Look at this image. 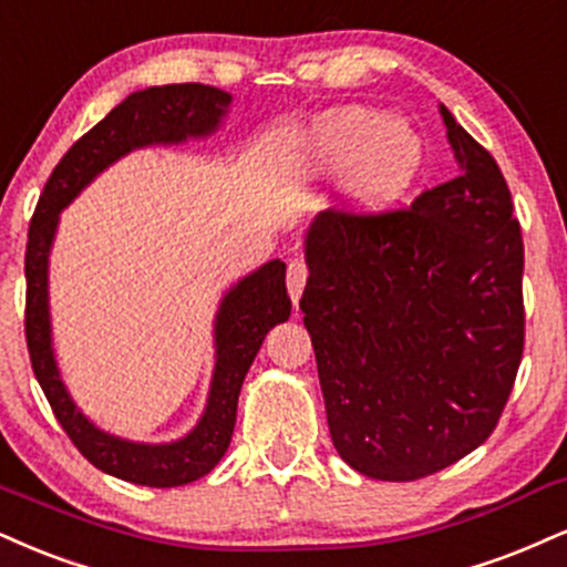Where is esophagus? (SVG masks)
Masks as SVG:
<instances>
[{
    "label": "esophagus",
    "instance_id": "esophagus-1",
    "mask_svg": "<svg viewBox=\"0 0 567 567\" xmlns=\"http://www.w3.org/2000/svg\"><path fill=\"white\" fill-rule=\"evenodd\" d=\"M306 277H309V266H306L303 258H292L288 264V292L292 303H298L301 292L306 288Z\"/></svg>",
    "mask_w": 567,
    "mask_h": 567
}]
</instances>
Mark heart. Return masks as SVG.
Here are the masks:
<instances>
[{
	"label": "heart",
	"mask_w": 567,
	"mask_h": 567,
	"mask_svg": "<svg viewBox=\"0 0 567 567\" xmlns=\"http://www.w3.org/2000/svg\"><path fill=\"white\" fill-rule=\"evenodd\" d=\"M317 168L343 166V193L361 210L391 208L414 187L425 166V142L401 118L370 107H338L319 115L303 140Z\"/></svg>",
	"instance_id": "heart-1"
}]
</instances>
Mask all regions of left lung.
Wrapping results in <instances>:
<instances>
[{
  "label": "left lung",
  "instance_id": "left-lung-1",
  "mask_svg": "<svg viewBox=\"0 0 567 567\" xmlns=\"http://www.w3.org/2000/svg\"><path fill=\"white\" fill-rule=\"evenodd\" d=\"M456 176L385 214L306 231L303 324L332 443L357 473L417 481L494 433L523 357V237L486 147L441 105Z\"/></svg>",
  "mask_w": 567,
  "mask_h": 567
}]
</instances>
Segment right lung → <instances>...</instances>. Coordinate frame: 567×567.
Wrapping results in <instances>:
<instances>
[{
	"label": "right lung",
	"instance_id": "1",
	"mask_svg": "<svg viewBox=\"0 0 567 567\" xmlns=\"http://www.w3.org/2000/svg\"><path fill=\"white\" fill-rule=\"evenodd\" d=\"M231 94L206 84L150 86L115 105L97 126L89 128L63 155L44 184L25 245V340L31 367L73 446L102 473L150 488H174L193 483L218 465L229 449L237 420V399L266 332L288 322L290 298L285 288V264L258 266L224 292L214 319L216 364L208 401L197 425L168 443H140L100 431L76 406L60 378L52 349L50 322V250L60 224V210L132 150L182 145L206 140L221 126Z\"/></svg>",
	"mask_w": 567,
	"mask_h": 567
}]
</instances>
